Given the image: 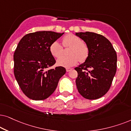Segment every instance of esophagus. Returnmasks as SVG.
I'll use <instances>...</instances> for the list:
<instances>
[{"label":"esophagus","mask_w":131,"mask_h":131,"mask_svg":"<svg viewBox=\"0 0 131 131\" xmlns=\"http://www.w3.org/2000/svg\"><path fill=\"white\" fill-rule=\"evenodd\" d=\"M71 68H67L66 69V71H67V72H69V71H70L71 70Z\"/></svg>","instance_id":"obj_1"}]
</instances>
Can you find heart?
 <instances>
[{
    "label": "heart",
    "mask_w": 131,
    "mask_h": 131,
    "mask_svg": "<svg viewBox=\"0 0 131 131\" xmlns=\"http://www.w3.org/2000/svg\"><path fill=\"white\" fill-rule=\"evenodd\" d=\"M62 43L64 47H70L68 56H62L57 60V64L64 68L72 67L78 63L83 62L88 59L89 49L88 45L82 41L78 36L73 34H68L62 39ZM50 51L54 57H59L62 55L63 49L58 41H54L50 47Z\"/></svg>",
    "instance_id": "1"
}]
</instances>
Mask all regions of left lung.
Listing matches in <instances>:
<instances>
[{"label": "left lung", "mask_w": 131, "mask_h": 131, "mask_svg": "<svg viewBox=\"0 0 131 131\" xmlns=\"http://www.w3.org/2000/svg\"><path fill=\"white\" fill-rule=\"evenodd\" d=\"M88 45L89 54L85 62L75 69L78 72L76 86L82 96L96 99L110 88L117 69V54L104 36L93 32L75 33Z\"/></svg>", "instance_id": "8db88e82"}]
</instances>
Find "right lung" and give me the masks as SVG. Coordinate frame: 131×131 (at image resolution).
<instances>
[{"label":"right lung","mask_w":131,"mask_h":131,"mask_svg":"<svg viewBox=\"0 0 131 131\" xmlns=\"http://www.w3.org/2000/svg\"><path fill=\"white\" fill-rule=\"evenodd\" d=\"M64 33L38 31L26 35L14 54V75L26 96L33 100L47 99L54 92L60 78L66 73L62 67L48 69L56 60L50 47Z\"/></svg>","instance_id":"add662e5"}]
</instances>
